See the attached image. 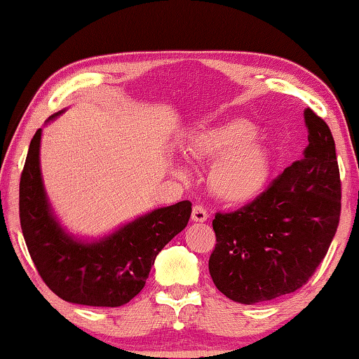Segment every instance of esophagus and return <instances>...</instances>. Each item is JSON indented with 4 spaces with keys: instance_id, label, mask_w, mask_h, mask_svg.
I'll use <instances>...</instances> for the list:
<instances>
[{
    "instance_id": "obj_1",
    "label": "esophagus",
    "mask_w": 359,
    "mask_h": 359,
    "mask_svg": "<svg viewBox=\"0 0 359 359\" xmlns=\"http://www.w3.org/2000/svg\"><path fill=\"white\" fill-rule=\"evenodd\" d=\"M208 218H209V214H208V209H205L204 205H201V204L193 205V210H191V220L193 222L204 223L205 220H208Z\"/></svg>"
}]
</instances>
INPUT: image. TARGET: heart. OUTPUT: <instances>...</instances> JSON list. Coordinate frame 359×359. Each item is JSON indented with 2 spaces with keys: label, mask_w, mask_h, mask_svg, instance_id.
<instances>
[{
  "label": "heart",
  "mask_w": 359,
  "mask_h": 359,
  "mask_svg": "<svg viewBox=\"0 0 359 359\" xmlns=\"http://www.w3.org/2000/svg\"><path fill=\"white\" fill-rule=\"evenodd\" d=\"M250 121L233 118L201 126L187 141V151L198 161H212L209 187L223 203L242 204L263 190L269 177V151L255 136ZM175 174L187 177L185 166H175Z\"/></svg>",
  "instance_id": "1"
}]
</instances>
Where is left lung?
Returning <instances> with one entry per match:
<instances>
[{
	"instance_id": "8db88e82",
	"label": "left lung",
	"mask_w": 359,
	"mask_h": 359,
	"mask_svg": "<svg viewBox=\"0 0 359 359\" xmlns=\"http://www.w3.org/2000/svg\"><path fill=\"white\" fill-rule=\"evenodd\" d=\"M309 145L244 208L217 212L209 272L222 293L257 304L306 285L326 257L340 218L336 145L326 121L304 111Z\"/></svg>"
}]
</instances>
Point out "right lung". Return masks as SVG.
Instances as JSON below:
<instances>
[{
	"mask_svg": "<svg viewBox=\"0 0 359 359\" xmlns=\"http://www.w3.org/2000/svg\"><path fill=\"white\" fill-rule=\"evenodd\" d=\"M41 135L39 128L20 177V226L29 257L62 299L92 307L123 306L141 293L156 255L187 226L191 203L151 210L98 241L77 239L62 228L48 203L41 175Z\"/></svg>",
	"mask_w": 359,
	"mask_h": 359,
	"instance_id": "1",
	"label": "right lung"
}]
</instances>
